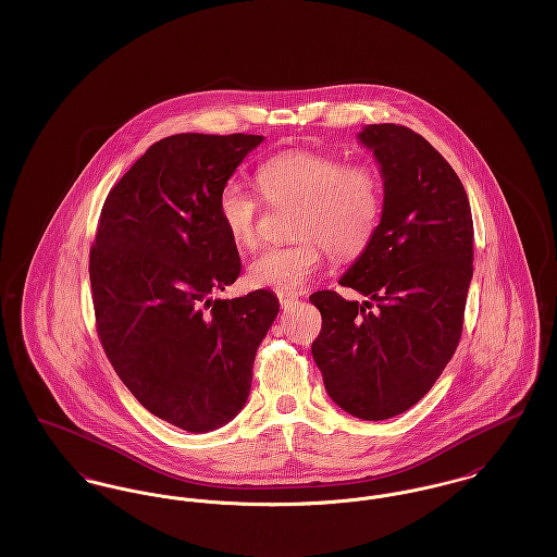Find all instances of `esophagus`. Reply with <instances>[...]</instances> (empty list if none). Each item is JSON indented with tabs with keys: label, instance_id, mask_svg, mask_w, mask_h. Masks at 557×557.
Masks as SVG:
<instances>
[{
	"label": "esophagus",
	"instance_id": "34e87169",
	"mask_svg": "<svg viewBox=\"0 0 557 557\" xmlns=\"http://www.w3.org/2000/svg\"><path fill=\"white\" fill-rule=\"evenodd\" d=\"M277 296H280L282 309H288V311L298 302V294H286V292H282V294H277Z\"/></svg>",
	"mask_w": 557,
	"mask_h": 557
}]
</instances>
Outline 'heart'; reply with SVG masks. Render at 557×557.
Returning <instances> with one entry per match:
<instances>
[{
    "label": "heart",
    "mask_w": 557,
    "mask_h": 557,
    "mask_svg": "<svg viewBox=\"0 0 557 557\" xmlns=\"http://www.w3.org/2000/svg\"><path fill=\"white\" fill-rule=\"evenodd\" d=\"M269 202L298 205L292 246H269L248 265V284L275 292L300 290L325 263V248L350 259L375 236L382 214V184L368 164H345L321 152L290 150L267 159L257 173ZM219 219L239 248H255L261 238L259 198L227 182L216 200Z\"/></svg>",
    "instance_id": "heart-1"
}]
</instances>
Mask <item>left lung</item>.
<instances>
[{"instance_id": "1", "label": "left lung", "mask_w": 557, "mask_h": 557, "mask_svg": "<svg viewBox=\"0 0 557 557\" xmlns=\"http://www.w3.org/2000/svg\"><path fill=\"white\" fill-rule=\"evenodd\" d=\"M357 139L380 166L384 202L375 236L338 284L368 300L311 294L323 319L311 352L330 398L380 422L424 397L459 345L474 223L457 173L422 135L384 123Z\"/></svg>"}]
</instances>
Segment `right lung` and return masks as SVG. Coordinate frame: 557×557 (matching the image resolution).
Listing matches in <instances>:
<instances>
[{"mask_svg":"<svg viewBox=\"0 0 557 557\" xmlns=\"http://www.w3.org/2000/svg\"><path fill=\"white\" fill-rule=\"evenodd\" d=\"M263 139L180 133L152 144L110 189L89 255L112 368L150 413L194 434L242 411L257 348L280 313L271 290L211 296L239 275L219 191Z\"/></svg>","mask_w":557,"mask_h":557,"instance_id":"right-lung-1","label":"right lung"}]
</instances>
